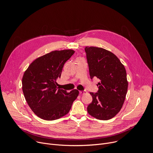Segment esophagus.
<instances>
[{
  "label": "esophagus",
  "mask_w": 153,
  "mask_h": 153,
  "mask_svg": "<svg viewBox=\"0 0 153 153\" xmlns=\"http://www.w3.org/2000/svg\"><path fill=\"white\" fill-rule=\"evenodd\" d=\"M79 93L80 94H86L87 93V91L85 90H84V91H79Z\"/></svg>",
  "instance_id": "obj_1"
}]
</instances>
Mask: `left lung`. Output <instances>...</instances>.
Instances as JSON below:
<instances>
[{
  "mask_svg": "<svg viewBox=\"0 0 153 153\" xmlns=\"http://www.w3.org/2000/svg\"><path fill=\"white\" fill-rule=\"evenodd\" d=\"M85 51L90 79L96 77L100 80L97 93H90L93 100L88 113L98 120H110L120 112L126 98V69L115 55L104 49L87 46Z\"/></svg>",
  "mask_w": 153,
  "mask_h": 153,
  "instance_id": "left-lung-1",
  "label": "left lung"
}]
</instances>
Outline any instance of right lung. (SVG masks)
<instances>
[{
  "instance_id": "add662e5",
  "label": "right lung",
  "mask_w": 153,
  "mask_h": 153,
  "mask_svg": "<svg viewBox=\"0 0 153 153\" xmlns=\"http://www.w3.org/2000/svg\"><path fill=\"white\" fill-rule=\"evenodd\" d=\"M74 53L71 49L52 51L34 60L24 74L22 85L25 100L41 119L52 121L65 116L79 95L76 89L67 93L59 88L56 82L64 64Z\"/></svg>"
}]
</instances>
